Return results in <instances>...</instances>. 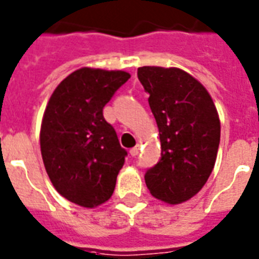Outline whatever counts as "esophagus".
I'll list each match as a JSON object with an SVG mask.
<instances>
[{"mask_svg":"<svg viewBox=\"0 0 259 259\" xmlns=\"http://www.w3.org/2000/svg\"><path fill=\"white\" fill-rule=\"evenodd\" d=\"M138 153H140V145H136V147L130 149V155L132 156H138Z\"/></svg>","mask_w":259,"mask_h":259,"instance_id":"obj_1","label":"esophagus"}]
</instances>
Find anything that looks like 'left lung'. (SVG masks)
<instances>
[{"label": "left lung", "instance_id": "obj_1", "mask_svg": "<svg viewBox=\"0 0 259 259\" xmlns=\"http://www.w3.org/2000/svg\"><path fill=\"white\" fill-rule=\"evenodd\" d=\"M137 76L149 94L159 127L161 157L145 172L151 194L167 204L190 200L212 174L220 119L210 95L182 69L143 66Z\"/></svg>", "mask_w": 259, "mask_h": 259}]
</instances>
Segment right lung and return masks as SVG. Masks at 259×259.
Listing matches in <instances>:
<instances>
[{
    "label": "right lung",
    "instance_id": "1",
    "mask_svg": "<svg viewBox=\"0 0 259 259\" xmlns=\"http://www.w3.org/2000/svg\"><path fill=\"white\" fill-rule=\"evenodd\" d=\"M130 78L122 70L81 68L51 95L40 127L47 175L66 200L95 208L110 198L127 156L104 106Z\"/></svg>",
    "mask_w": 259,
    "mask_h": 259
}]
</instances>
